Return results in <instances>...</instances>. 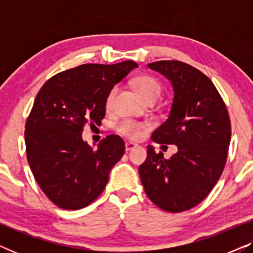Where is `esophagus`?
Returning a JSON list of instances; mask_svg holds the SVG:
<instances>
[{"label": "esophagus", "instance_id": "34e87169", "mask_svg": "<svg viewBox=\"0 0 253 253\" xmlns=\"http://www.w3.org/2000/svg\"><path fill=\"white\" fill-rule=\"evenodd\" d=\"M134 147H137V144L131 143V141H127V143H126V152L133 150Z\"/></svg>", "mask_w": 253, "mask_h": 253}]
</instances>
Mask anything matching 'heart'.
<instances>
[{
  "label": "heart",
  "instance_id": "b5f03b06",
  "mask_svg": "<svg viewBox=\"0 0 253 253\" xmlns=\"http://www.w3.org/2000/svg\"><path fill=\"white\" fill-rule=\"evenodd\" d=\"M134 88L137 89L138 94L140 95V98L144 100V101H147V100H157L160 98L162 87L161 84L159 83L157 79L153 77H150V76H140V77H137L133 81ZM117 92H119V87L117 86H114V87L110 88L108 94L106 96V108L112 109L114 103H115V99L117 95ZM146 126L144 124L133 122V121H124L117 126V131L123 136L127 138H131V139H137V138L140 137V134L144 132Z\"/></svg>",
  "mask_w": 253,
  "mask_h": 253
}]
</instances>
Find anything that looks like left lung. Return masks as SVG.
I'll return each mask as SVG.
<instances>
[{
    "instance_id": "8db88e82",
    "label": "left lung",
    "mask_w": 253,
    "mask_h": 253,
    "mask_svg": "<svg viewBox=\"0 0 253 253\" xmlns=\"http://www.w3.org/2000/svg\"><path fill=\"white\" fill-rule=\"evenodd\" d=\"M148 68L166 76L174 88L168 119L152 140L174 144L178 151L165 159L148 145L139 176L152 203L167 212H183L203 202L219 181L230 143V119L212 81L198 69L181 61H158Z\"/></svg>"
}]
</instances>
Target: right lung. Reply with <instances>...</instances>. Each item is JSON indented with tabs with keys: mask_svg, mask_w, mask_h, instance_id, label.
<instances>
[{
	"mask_svg": "<svg viewBox=\"0 0 253 253\" xmlns=\"http://www.w3.org/2000/svg\"><path fill=\"white\" fill-rule=\"evenodd\" d=\"M137 67L133 61L82 64L53 76L40 88L25 124L26 155L40 189L56 206L81 210L105 189L126 145L110 134L94 151L83 140V127L101 124L110 88Z\"/></svg>",
	"mask_w": 253,
	"mask_h": 253,
	"instance_id": "obj_1",
	"label": "right lung"
}]
</instances>
